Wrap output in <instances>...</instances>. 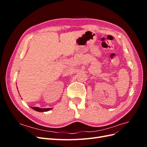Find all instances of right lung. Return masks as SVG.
I'll return each mask as SVG.
<instances>
[{
	"instance_id": "right-lung-1",
	"label": "right lung",
	"mask_w": 147,
	"mask_h": 147,
	"mask_svg": "<svg viewBox=\"0 0 147 147\" xmlns=\"http://www.w3.org/2000/svg\"><path fill=\"white\" fill-rule=\"evenodd\" d=\"M31 108L34 109L35 111H37V112H47V111H49L52 109V108H47V109H41L39 107H30Z\"/></svg>"
}]
</instances>
